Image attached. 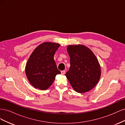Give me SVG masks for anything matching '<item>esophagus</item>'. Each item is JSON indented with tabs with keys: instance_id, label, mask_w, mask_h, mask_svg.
Here are the masks:
<instances>
[{
	"instance_id": "34e87169",
	"label": "esophagus",
	"mask_w": 125,
	"mask_h": 125,
	"mask_svg": "<svg viewBox=\"0 0 125 125\" xmlns=\"http://www.w3.org/2000/svg\"><path fill=\"white\" fill-rule=\"evenodd\" d=\"M65 73H66L65 70H62V71H61V73H62V75L65 74Z\"/></svg>"
}]
</instances>
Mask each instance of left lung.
I'll list each match as a JSON object with an SVG mask.
<instances>
[{"mask_svg": "<svg viewBox=\"0 0 125 125\" xmlns=\"http://www.w3.org/2000/svg\"><path fill=\"white\" fill-rule=\"evenodd\" d=\"M67 49L70 58V68L65 74L67 78L76 92L89 91L101 77L99 61L92 51L84 45H69Z\"/></svg>", "mask_w": 125, "mask_h": 125, "instance_id": "1", "label": "left lung"}]
</instances>
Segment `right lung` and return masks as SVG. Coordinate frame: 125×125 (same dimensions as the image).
I'll return each instance as SVG.
<instances>
[{
	"instance_id": "right-lung-1",
	"label": "right lung",
	"mask_w": 125,
	"mask_h": 125,
	"mask_svg": "<svg viewBox=\"0 0 125 125\" xmlns=\"http://www.w3.org/2000/svg\"><path fill=\"white\" fill-rule=\"evenodd\" d=\"M60 45L45 42L37 46L30 56L25 66L29 81L35 88L47 90L61 73L57 69L54 56Z\"/></svg>"
}]
</instances>
